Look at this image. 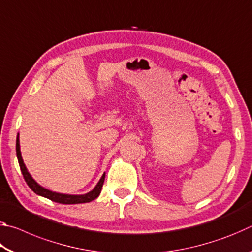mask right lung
Masks as SVG:
<instances>
[{
  "instance_id": "obj_1",
  "label": "right lung",
  "mask_w": 252,
  "mask_h": 252,
  "mask_svg": "<svg viewBox=\"0 0 252 252\" xmlns=\"http://www.w3.org/2000/svg\"><path fill=\"white\" fill-rule=\"evenodd\" d=\"M16 157H18V161L21 168V172L23 174V178L25 182L28 183V186L31 188L32 191H34L36 194L42 195V197L48 198L50 200H52L54 202L58 203H63V204H75V203H85V202H91L92 200L96 199L99 197V194L101 193V189L102 186H103L104 182V178H105V173H103V176L101 177L99 182L96 183V186L93 188V190H91L90 192L85 193V194H64V193H58V192H53V191L45 189L42 186H40L34 179L32 178L31 174L29 173L27 167H25L22 156H21V150H20V139H19V134L18 138H16Z\"/></svg>"
}]
</instances>
